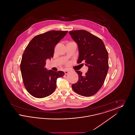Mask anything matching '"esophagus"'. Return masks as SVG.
Returning a JSON list of instances; mask_svg holds the SVG:
<instances>
[{
  "mask_svg": "<svg viewBox=\"0 0 135 135\" xmlns=\"http://www.w3.org/2000/svg\"><path fill=\"white\" fill-rule=\"evenodd\" d=\"M64 73L65 74H68L69 73V71L68 70H65Z\"/></svg>",
  "mask_w": 135,
  "mask_h": 135,
  "instance_id": "obj_1",
  "label": "esophagus"
}]
</instances>
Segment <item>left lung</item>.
Segmentation results:
<instances>
[{"label": "left lung", "instance_id": "8db88e82", "mask_svg": "<svg viewBox=\"0 0 135 135\" xmlns=\"http://www.w3.org/2000/svg\"><path fill=\"white\" fill-rule=\"evenodd\" d=\"M69 34L77 44L78 63L83 61L88 67L84 75L76 71L78 80L72 85L77 94L84 97L95 95L103 85L108 71V54L103 41L90 32L84 30L71 31Z\"/></svg>", "mask_w": 135, "mask_h": 135}]
</instances>
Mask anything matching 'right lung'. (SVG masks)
I'll return each instance as SVG.
<instances>
[{
  "instance_id": "obj_1",
  "label": "right lung",
  "mask_w": 135,
  "mask_h": 135,
  "mask_svg": "<svg viewBox=\"0 0 135 135\" xmlns=\"http://www.w3.org/2000/svg\"><path fill=\"white\" fill-rule=\"evenodd\" d=\"M67 31L51 30L35 36L23 54L20 69L23 83L32 96L42 98L56 90L57 80L63 71L48 70L45 61L53 57L55 46L66 35Z\"/></svg>"
}]
</instances>
